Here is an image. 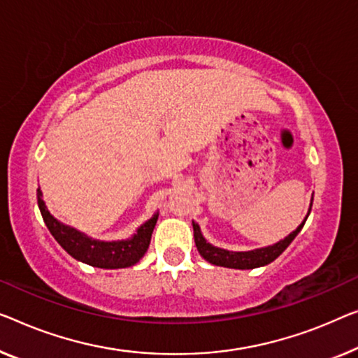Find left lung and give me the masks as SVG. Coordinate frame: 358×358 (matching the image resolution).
I'll return each mask as SVG.
<instances>
[{
  "mask_svg": "<svg viewBox=\"0 0 358 358\" xmlns=\"http://www.w3.org/2000/svg\"><path fill=\"white\" fill-rule=\"evenodd\" d=\"M310 210H312V202H310V207H308L306 218H303V222L296 228L294 231L287 234L285 239L271 244V246L259 248V249H252V250H243V252H234V250H228V249L213 246V244H210L204 238V234L201 233L199 225H197L196 222H193L196 248H197V250H199V254L202 255V257L207 260V262L217 265V266H227V268H238V270H250V268H257V266L268 265L270 262H273L276 257H280V255L285 252V249L289 246V244L292 243V239H294L299 234V231L302 230L303 223H306Z\"/></svg>",
  "mask_w": 358,
  "mask_h": 358,
  "instance_id": "8db88e82",
  "label": "left lung"
}]
</instances>
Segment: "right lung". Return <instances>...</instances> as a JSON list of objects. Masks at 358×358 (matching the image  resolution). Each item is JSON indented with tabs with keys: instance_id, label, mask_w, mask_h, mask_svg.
Segmentation results:
<instances>
[{
	"instance_id": "obj_1",
	"label": "right lung",
	"mask_w": 358,
	"mask_h": 358,
	"mask_svg": "<svg viewBox=\"0 0 358 358\" xmlns=\"http://www.w3.org/2000/svg\"><path fill=\"white\" fill-rule=\"evenodd\" d=\"M36 199H38L45 225L56 241L61 244V248L78 262L98 266V268H127V266L140 262L149 248L154 227L159 218V212H156L148 222L138 227L136 233H133L131 238L120 239V241H101V239L90 238L88 234L78 231L77 228L64 225L56 217H52L43 201L40 188L36 189Z\"/></svg>"
}]
</instances>
